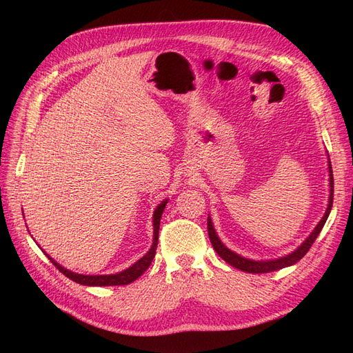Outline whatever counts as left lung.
Listing matches in <instances>:
<instances>
[{
	"label": "left lung",
	"instance_id": "obj_1",
	"mask_svg": "<svg viewBox=\"0 0 353 353\" xmlns=\"http://www.w3.org/2000/svg\"><path fill=\"white\" fill-rule=\"evenodd\" d=\"M329 172H331V196H329V205L326 209V214L323 215V219L317 224V228L314 229L312 234L306 238V241L299 247L296 252H292L291 254H287V256H283L281 259H274V261H252V259H245L243 256H239V254L234 253L232 250H229L226 245H224L219 236H216L214 226H212V221L211 219H208V234H209V239H211L212 247L215 249V252L220 254V256L230 264L232 267L243 270L245 273H270V272H276V270H281L285 267H290L292 264H296V262L301 261L308 250L311 249V245L316 241L319 234L323 229L325 223L329 216V212H331V208H332V201H334V174H332V167H331V162H329Z\"/></svg>",
	"mask_w": 353,
	"mask_h": 353
}]
</instances>
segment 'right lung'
<instances>
[{
	"label": "right lung",
	"mask_w": 353,
	"mask_h": 353,
	"mask_svg": "<svg viewBox=\"0 0 353 353\" xmlns=\"http://www.w3.org/2000/svg\"><path fill=\"white\" fill-rule=\"evenodd\" d=\"M165 205H167V200L162 201V203L156 208L154 215H153V228H154V238H153V245L152 249L148 250V253L145 254L144 258H141L137 264H133L132 267H129L127 270L121 273L117 274H104V276H85V274H79V273H72L70 270L63 268L62 265H59L54 259H51L48 254L47 256L50 258V261L52 264L56 265V268H59V272H62L66 277H70L71 281L81 283V285H88V287H110V285H129L130 282L137 281L138 277L145 272V270L152 264V261L156 254V247H157V239H159V224H161V216L165 209Z\"/></svg>",
	"instance_id": "add662e5"
}]
</instances>
